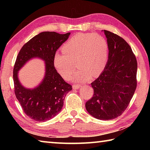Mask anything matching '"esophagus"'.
<instances>
[{"label": "esophagus", "mask_w": 150, "mask_h": 150, "mask_svg": "<svg viewBox=\"0 0 150 150\" xmlns=\"http://www.w3.org/2000/svg\"><path fill=\"white\" fill-rule=\"evenodd\" d=\"M81 87V86L79 84H77V85L74 84L73 85V88H74V89H79V88H80Z\"/></svg>", "instance_id": "obj_1"}]
</instances>
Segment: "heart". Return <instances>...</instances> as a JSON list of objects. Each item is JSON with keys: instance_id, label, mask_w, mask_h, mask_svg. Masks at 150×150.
Instances as JSON below:
<instances>
[{"instance_id": "obj_1", "label": "heart", "mask_w": 150, "mask_h": 150, "mask_svg": "<svg viewBox=\"0 0 150 150\" xmlns=\"http://www.w3.org/2000/svg\"><path fill=\"white\" fill-rule=\"evenodd\" d=\"M62 51L63 53L56 52L54 57V67L59 74L67 79L79 67L81 70L71 79L86 81L91 76L98 77L105 70L109 45L105 38L100 34L79 33L63 45Z\"/></svg>"}]
</instances>
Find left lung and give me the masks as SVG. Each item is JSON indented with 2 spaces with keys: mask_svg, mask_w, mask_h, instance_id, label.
<instances>
[{
  "mask_svg": "<svg viewBox=\"0 0 150 150\" xmlns=\"http://www.w3.org/2000/svg\"><path fill=\"white\" fill-rule=\"evenodd\" d=\"M109 45L105 70L91 83L94 93L85 103L88 113L99 120H112L128 107L137 87V60L122 38L104 30Z\"/></svg>",
  "mask_w": 150,
  "mask_h": 150,
  "instance_id": "1",
  "label": "left lung"
}]
</instances>
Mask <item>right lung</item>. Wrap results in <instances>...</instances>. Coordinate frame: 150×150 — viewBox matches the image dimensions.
Returning a JSON list of instances; mask_svg holds the SVG:
<instances>
[{
  "mask_svg": "<svg viewBox=\"0 0 150 150\" xmlns=\"http://www.w3.org/2000/svg\"><path fill=\"white\" fill-rule=\"evenodd\" d=\"M69 35V32L40 33L26 43L17 55L13 69L14 93L24 113L32 120L45 122L54 118L62 110L66 94L72 90L71 85L65 82L54 65L55 52ZM35 57L45 61V77L38 87L27 90L19 83L17 71L25 62Z\"/></svg>",
  "mask_w": 150,
  "mask_h": 150,
  "instance_id": "add662e5",
  "label": "right lung"
}]
</instances>
